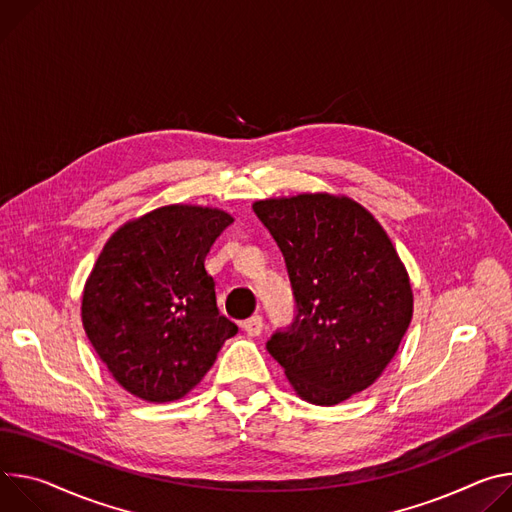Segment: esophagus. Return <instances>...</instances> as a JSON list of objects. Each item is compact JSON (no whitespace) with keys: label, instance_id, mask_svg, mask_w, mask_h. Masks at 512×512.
I'll list each match as a JSON object with an SVG mask.
<instances>
[{"label":"esophagus","instance_id":"34e87169","mask_svg":"<svg viewBox=\"0 0 512 512\" xmlns=\"http://www.w3.org/2000/svg\"><path fill=\"white\" fill-rule=\"evenodd\" d=\"M262 327H264V323H262V317H260V315H252L250 319H246V321L242 323V329H244L250 337L260 335V333H262Z\"/></svg>","mask_w":512,"mask_h":512}]
</instances>
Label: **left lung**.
Masks as SVG:
<instances>
[{"label":"left lung","mask_w":512,"mask_h":512,"mask_svg":"<svg viewBox=\"0 0 512 512\" xmlns=\"http://www.w3.org/2000/svg\"><path fill=\"white\" fill-rule=\"evenodd\" d=\"M289 270L297 315L266 344L303 401L337 405L384 372L413 317L405 264L350 197L303 193L252 205Z\"/></svg>","instance_id":"1"}]
</instances>
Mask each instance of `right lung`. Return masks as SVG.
<instances>
[{
  "instance_id": "add662e5",
  "label": "right lung",
  "mask_w": 512,
  "mask_h": 512,
  "mask_svg": "<svg viewBox=\"0 0 512 512\" xmlns=\"http://www.w3.org/2000/svg\"><path fill=\"white\" fill-rule=\"evenodd\" d=\"M230 213L166 205L124 223L103 246L81 319L111 376L148 403L179 401L238 325L219 315L205 256Z\"/></svg>"
}]
</instances>
